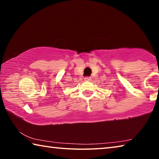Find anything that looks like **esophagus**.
Returning <instances> with one entry per match:
<instances>
[{
	"label": "esophagus",
	"instance_id": "34e87169",
	"mask_svg": "<svg viewBox=\"0 0 159 159\" xmlns=\"http://www.w3.org/2000/svg\"><path fill=\"white\" fill-rule=\"evenodd\" d=\"M91 79H92V78L91 77H85L84 78V80L85 81H90Z\"/></svg>",
	"mask_w": 159,
	"mask_h": 159
}]
</instances>
